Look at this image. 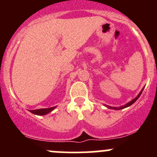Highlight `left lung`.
Returning a JSON list of instances; mask_svg holds the SVG:
<instances>
[{
  "mask_svg": "<svg viewBox=\"0 0 157 157\" xmlns=\"http://www.w3.org/2000/svg\"><path fill=\"white\" fill-rule=\"evenodd\" d=\"M144 89V87L142 89L141 91H140V93H139V94L137 95V96H136V97L134 98V99H132V100H131V101H130V102H128V103L125 104V105H121V106H119V107H112V106H110V105H105V106L107 107V108H109V109H114V110H120V109H124V108H127V107L130 106V105H132V104H134V102H135L137 100V99H138V98L140 97V95H141V93H142V92H143Z\"/></svg>",
  "mask_w": 157,
  "mask_h": 157,
  "instance_id": "8db88e82",
  "label": "left lung"
}]
</instances>
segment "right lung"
<instances>
[{"instance_id":"add662e5","label":"right lung","mask_w":157,"mask_h":157,"mask_svg":"<svg viewBox=\"0 0 157 157\" xmlns=\"http://www.w3.org/2000/svg\"><path fill=\"white\" fill-rule=\"evenodd\" d=\"M56 108V106L51 107V108H47V109H35V110H29L30 112H32L33 114L37 115H45L48 114L49 112H51L52 111H53L54 109Z\"/></svg>"}]
</instances>
